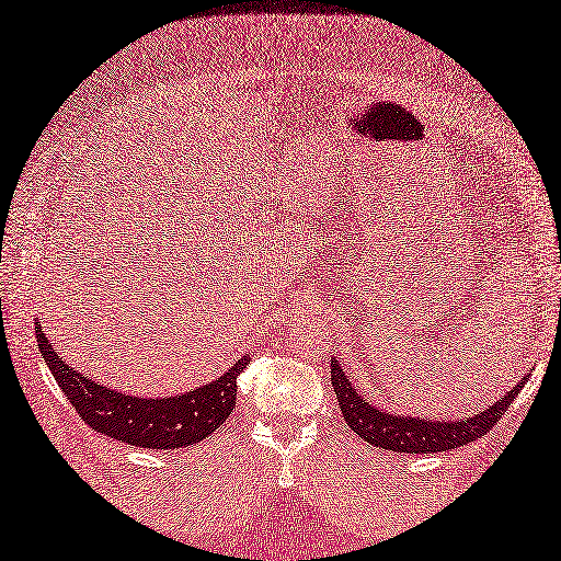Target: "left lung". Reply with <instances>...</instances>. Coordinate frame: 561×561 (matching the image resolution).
<instances>
[{"mask_svg": "<svg viewBox=\"0 0 561 561\" xmlns=\"http://www.w3.org/2000/svg\"><path fill=\"white\" fill-rule=\"evenodd\" d=\"M525 379H519L517 387L510 389L493 407L478 411L473 416L458 421H426L399 414L394 416L375 409L367 399L357 394V389L352 387V381L337 362H332V387H335L340 411L347 426L367 444L397 450V454H440V450L460 448L470 440L485 436L503 419L507 407L513 404V399L523 389Z\"/></svg>", "mask_w": 561, "mask_h": 561, "instance_id": "1", "label": "left lung"}]
</instances>
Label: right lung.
Wrapping results in <instances>:
<instances>
[{
	"mask_svg": "<svg viewBox=\"0 0 561 561\" xmlns=\"http://www.w3.org/2000/svg\"><path fill=\"white\" fill-rule=\"evenodd\" d=\"M36 340L48 369L78 416L98 434L137 448L170 450L199 444L231 416L236 409V377L249 365V357H241L226 375L190 394L140 399L95 385L73 367L64 365L42 328H36Z\"/></svg>",
	"mask_w": 561,
	"mask_h": 561,
	"instance_id": "1",
	"label": "right lung"
}]
</instances>
